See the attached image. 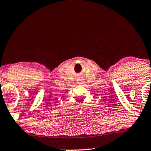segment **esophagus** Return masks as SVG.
<instances>
[{"label": "esophagus", "mask_w": 151, "mask_h": 151, "mask_svg": "<svg viewBox=\"0 0 151 151\" xmlns=\"http://www.w3.org/2000/svg\"><path fill=\"white\" fill-rule=\"evenodd\" d=\"M82 83V80H80V81H78V84H81Z\"/></svg>", "instance_id": "obj_1"}]
</instances>
